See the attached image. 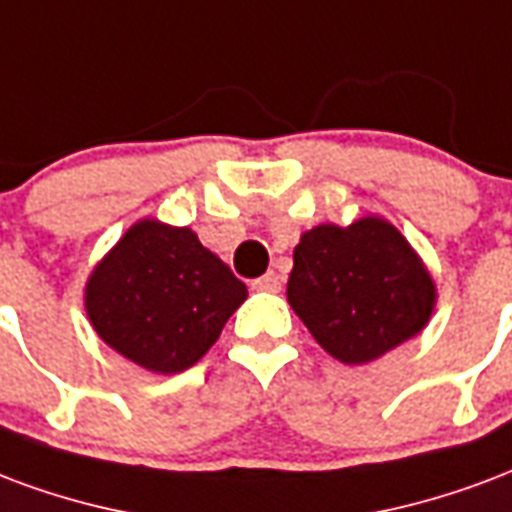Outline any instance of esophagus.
<instances>
[{
    "mask_svg": "<svg viewBox=\"0 0 512 512\" xmlns=\"http://www.w3.org/2000/svg\"><path fill=\"white\" fill-rule=\"evenodd\" d=\"M252 287H255V290H260V293H279L282 279H279V274H274V271H268L266 276L255 279V282H252Z\"/></svg>",
    "mask_w": 512,
    "mask_h": 512,
    "instance_id": "34e87169",
    "label": "esophagus"
}]
</instances>
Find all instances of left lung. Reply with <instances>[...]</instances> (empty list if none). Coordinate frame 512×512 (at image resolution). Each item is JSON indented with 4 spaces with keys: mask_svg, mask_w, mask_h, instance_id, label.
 Instances as JSON below:
<instances>
[{
    "mask_svg": "<svg viewBox=\"0 0 512 512\" xmlns=\"http://www.w3.org/2000/svg\"><path fill=\"white\" fill-rule=\"evenodd\" d=\"M287 301L328 355L361 366L429 325L437 285L399 227L363 217L306 230L293 252Z\"/></svg>",
    "mask_w": 512,
    "mask_h": 512,
    "instance_id": "8db88e82",
    "label": "left lung"
}]
</instances>
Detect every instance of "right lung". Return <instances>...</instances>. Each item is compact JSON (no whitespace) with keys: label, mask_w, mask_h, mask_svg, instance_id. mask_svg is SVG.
<instances>
[{"label":"right lung","mask_w":512,"mask_h":512,"mask_svg":"<svg viewBox=\"0 0 512 512\" xmlns=\"http://www.w3.org/2000/svg\"><path fill=\"white\" fill-rule=\"evenodd\" d=\"M246 285L189 227L138 219L86 279L102 342L140 369L179 374L211 350Z\"/></svg>","instance_id":"add662e5"}]
</instances>
